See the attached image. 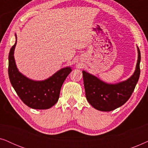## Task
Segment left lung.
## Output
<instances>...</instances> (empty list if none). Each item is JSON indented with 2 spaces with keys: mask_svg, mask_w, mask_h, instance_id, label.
Listing matches in <instances>:
<instances>
[{
  "mask_svg": "<svg viewBox=\"0 0 148 148\" xmlns=\"http://www.w3.org/2000/svg\"><path fill=\"white\" fill-rule=\"evenodd\" d=\"M138 59L134 73L124 82L115 84H106L96 76L83 71L86 96L94 108L100 111H111L125 104L134 91L140 75L141 53L139 48Z\"/></svg>",
  "mask_w": 148,
  "mask_h": 148,
  "instance_id": "left-lung-1",
  "label": "left lung"
}]
</instances>
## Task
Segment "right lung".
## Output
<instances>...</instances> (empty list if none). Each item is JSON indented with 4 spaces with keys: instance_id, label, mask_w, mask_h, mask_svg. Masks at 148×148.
I'll return each instance as SVG.
<instances>
[{
    "instance_id": "obj_1",
    "label": "right lung",
    "mask_w": 148,
    "mask_h": 148,
    "mask_svg": "<svg viewBox=\"0 0 148 148\" xmlns=\"http://www.w3.org/2000/svg\"><path fill=\"white\" fill-rule=\"evenodd\" d=\"M16 44L17 40L10 50L9 55L8 72L12 86L20 99L29 108L39 110L51 108L57 102L62 84L71 72V69H61L50 77L43 81L29 79L21 74L16 66L14 58Z\"/></svg>"
}]
</instances>
